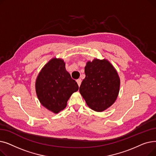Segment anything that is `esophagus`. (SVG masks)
Returning <instances> with one entry per match:
<instances>
[{"label": "esophagus", "mask_w": 156, "mask_h": 156, "mask_svg": "<svg viewBox=\"0 0 156 156\" xmlns=\"http://www.w3.org/2000/svg\"><path fill=\"white\" fill-rule=\"evenodd\" d=\"M76 82H77L78 86L80 87V85H81V79H78V80H76Z\"/></svg>", "instance_id": "1"}]
</instances>
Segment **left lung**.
<instances>
[{
    "label": "left lung",
    "instance_id": "obj_1",
    "mask_svg": "<svg viewBox=\"0 0 156 156\" xmlns=\"http://www.w3.org/2000/svg\"><path fill=\"white\" fill-rule=\"evenodd\" d=\"M85 78L80 92L87 105L97 112H102L115 102L119 94L120 78L108 59L88 61L85 67Z\"/></svg>",
    "mask_w": 156,
    "mask_h": 156
}]
</instances>
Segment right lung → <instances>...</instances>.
Wrapping results in <instances>:
<instances>
[{
  "label": "right lung",
  "instance_id": "obj_1",
  "mask_svg": "<svg viewBox=\"0 0 156 156\" xmlns=\"http://www.w3.org/2000/svg\"><path fill=\"white\" fill-rule=\"evenodd\" d=\"M65 64L63 59L54 57L44 65L35 81L36 94L40 104L54 114L66 107L71 95L79 88L66 69Z\"/></svg>",
  "mask_w": 156,
  "mask_h": 156
}]
</instances>
